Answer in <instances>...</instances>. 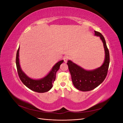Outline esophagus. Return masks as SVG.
<instances>
[{"mask_svg":"<svg viewBox=\"0 0 123 123\" xmlns=\"http://www.w3.org/2000/svg\"><path fill=\"white\" fill-rule=\"evenodd\" d=\"M69 58H70V57L68 56H65L64 57V61L65 62H67L68 59H69Z\"/></svg>","mask_w":123,"mask_h":123,"instance_id":"esophagus-1","label":"esophagus"}]
</instances>
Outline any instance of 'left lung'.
<instances>
[{"label":"left lung","instance_id":"1","mask_svg":"<svg viewBox=\"0 0 123 123\" xmlns=\"http://www.w3.org/2000/svg\"><path fill=\"white\" fill-rule=\"evenodd\" d=\"M94 32L95 35L100 37L105 49V59L103 65L95 70L87 71L71 61H68L67 62L73 85L80 91H91L98 86L105 79L108 70L110 55L105 38L100 33L96 31Z\"/></svg>","mask_w":123,"mask_h":123}]
</instances>
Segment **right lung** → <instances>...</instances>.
<instances>
[{
	"mask_svg": "<svg viewBox=\"0 0 123 123\" xmlns=\"http://www.w3.org/2000/svg\"><path fill=\"white\" fill-rule=\"evenodd\" d=\"M19 47L17 51L16 64L18 76L23 83L31 90L38 93H43L49 91L53 86L55 80L56 73L60 67V65L64 62L62 60L56 64L48 75L43 79L39 80H33L28 77L21 69L19 62Z\"/></svg>",
	"mask_w": 123,
	"mask_h": 123,
	"instance_id": "obj_1",
	"label": "right lung"
}]
</instances>
